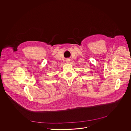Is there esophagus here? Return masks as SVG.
<instances>
[{"label": "esophagus", "mask_w": 131, "mask_h": 131, "mask_svg": "<svg viewBox=\"0 0 131 131\" xmlns=\"http://www.w3.org/2000/svg\"><path fill=\"white\" fill-rule=\"evenodd\" d=\"M66 62L67 63H69V62H70V59H67L66 60Z\"/></svg>", "instance_id": "obj_1"}]
</instances>
